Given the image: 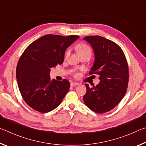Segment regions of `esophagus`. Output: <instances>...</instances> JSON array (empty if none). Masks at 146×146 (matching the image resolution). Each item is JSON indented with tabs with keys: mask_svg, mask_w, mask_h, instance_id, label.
<instances>
[{
	"mask_svg": "<svg viewBox=\"0 0 146 146\" xmlns=\"http://www.w3.org/2000/svg\"><path fill=\"white\" fill-rule=\"evenodd\" d=\"M79 85V84L77 82H71V86H78Z\"/></svg>",
	"mask_w": 146,
	"mask_h": 146,
	"instance_id": "obj_1",
	"label": "esophagus"
}]
</instances>
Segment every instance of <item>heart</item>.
Returning a JSON list of instances; mask_svg holds the SVG:
<instances>
[{"mask_svg":"<svg viewBox=\"0 0 146 146\" xmlns=\"http://www.w3.org/2000/svg\"><path fill=\"white\" fill-rule=\"evenodd\" d=\"M77 49H78L79 55H84V54H86V53L91 54V49L90 48V47L86 44H80V45H79L78 46ZM70 53H71L70 49H68L66 50L65 54H64V57H65V58H68L69 57V56L70 55Z\"/></svg>","mask_w":146,"mask_h":146,"instance_id":"obj_1","label":"heart"}]
</instances>
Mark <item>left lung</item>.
Here are the masks:
<instances>
[{
	"label": "left lung",
	"instance_id": "8db88e82",
	"mask_svg": "<svg viewBox=\"0 0 146 146\" xmlns=\"http://www.w3.org/2000/svg\"><path fill=\"white\" fill-rule=\"evenodd\" d=\"M90 44L95 53V62L90 71L97 74L100 82L89 87L83 97L84 102L93 111L104 113L113 110L126 93L129 81L127 62L120 47L114 42L100 36L84 38Z\"/></svg>",
	"mask_w": 146,
	"mask_h": 146
}]
</instances>
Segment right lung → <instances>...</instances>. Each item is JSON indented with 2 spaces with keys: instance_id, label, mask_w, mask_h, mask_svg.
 <instances>
[{
  "instance_id": "right-lung-1",
  "label": "right lung",
  "mask_w": 146,
  "mask_h": 146,
  "mask_svg": "<svg viewBox=\"0 0 146 146\" xmlns=\"http://www.w3.org/2000/svg\"><path fill=\"white\" fill-rule=\"evenodd\" d=\"M79 38L46 35L27 47L19 58L16 77L20 92L29 106L40 113H48L60 104L70 83L50 80L51 68L63 63L66 49Z\"/></svg>"
}]
</instances>
